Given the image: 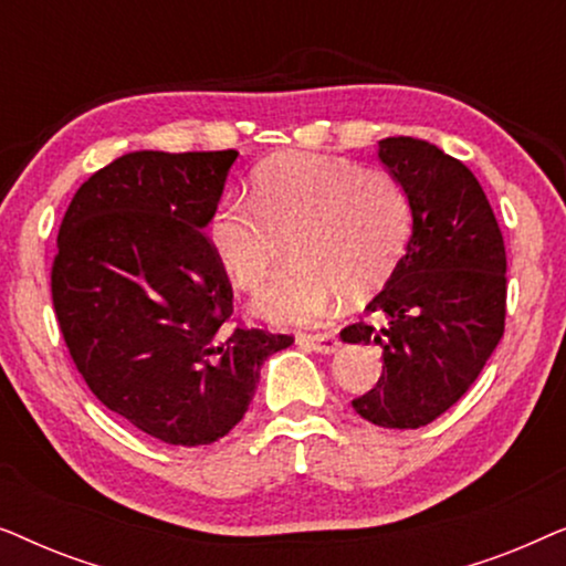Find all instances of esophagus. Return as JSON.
<instances>
[{"instance_id":"1","label":"esophagus","mask_w":566,"mask_h":566,"mask_svg":"<svg viewBox=\"0 0 566 566\" xmlns=\"http://www.w3.org/2000/svg\"><path fill=\"white\" fill-rule=\"evenodd\" d=\"M298 345H304L314 353L329 355V353H337L339 339H337V335H332V332H324V335H301Z\"/></svg>"}]
</instances>
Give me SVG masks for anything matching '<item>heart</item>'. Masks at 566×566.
Listing matches in <instances>:
<instances>
[{
    "mask_svg": "<svg viewBox=\"0 0 566 566\" xmlns=\"http://www.w3.org/2000/svg\"><path fill=\"white\" fill-rule=\"evenodd\" d=\"M252 200L216 208L208 242L239 289H260L283 254L291 265L254 301L270 322L314 327L339 296L389 281L412 234V206L389 169L324 154H277L252 175Z\"/></svg>",
    "mask_w": 566,
    "mask_h": 566,
    "instance_id": "b5f03b06",
    "label": "heart"
}]
</instances>
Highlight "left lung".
<instances>
[{"label":"left lung","instance_id":"left-lung-1","mask_svg":"<svg viewBox=\"0 0 566 566\" xmlns=\"http://www.w3.org/2000/svg\"><path fill=\"white\" fill-rule=\"evenodd\" d=\"M405 185L412 237L384 291L343 343L378 345L384 374L355 412L378 428L415 430L451 409L505 332L507 258L482 185L463 161L412 136L378 142Z\"/></svg>","mask_w":566,"mask_h":566}]
</instances>
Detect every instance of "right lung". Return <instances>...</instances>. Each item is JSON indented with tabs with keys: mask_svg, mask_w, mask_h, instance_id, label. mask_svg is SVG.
<instances>
[{
	"mask_svg": "<svg viewBox=\"0 0 566 566\" xmlns=\"http://www.w3.org/2000/svg\"><path fill=\"white\" fill-rule=\"evenodd\" d=\"M227 151H130L76 190L51 268L56 319L92 394L167 446H208L242 420L270 355L293 343L227 327L231 283L206 227Z\"/></svg>",
	"mask_w": 566,
	"mask_h": 566,
	"instance_id": "obj_1",
	"label": "right lung"
}]
</instances>
